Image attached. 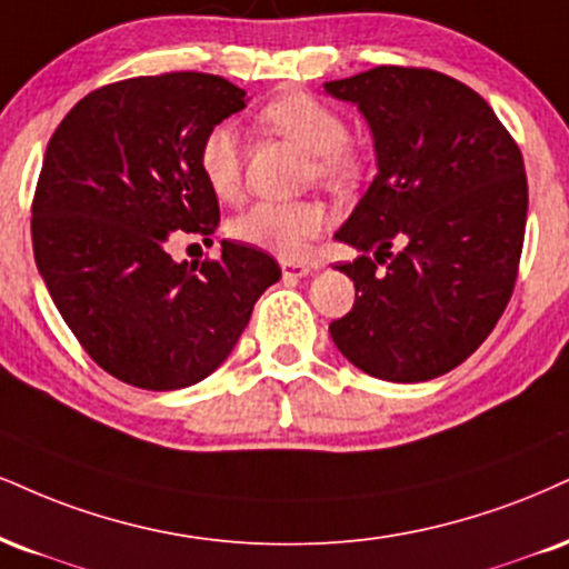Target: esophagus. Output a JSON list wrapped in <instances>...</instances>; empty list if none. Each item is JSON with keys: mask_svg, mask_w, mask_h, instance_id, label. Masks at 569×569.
I'll list each match as a JSON object with an SVG mask.
<instances>
[{"mask_svg": "<svg viewBox=\"0 0 569 569\" xmlns=\"http://www.w3.org/2000/svg\"><path fill=\"white\" fill-rule=\"evenodd\" d=\"M280 270H283V278H305L312 272V264L307 262H280Z\"/></svg>", "mask_w": 569, "mask_h": 569, "instance_id": "1", "label": "esophagus"}]
</instances>
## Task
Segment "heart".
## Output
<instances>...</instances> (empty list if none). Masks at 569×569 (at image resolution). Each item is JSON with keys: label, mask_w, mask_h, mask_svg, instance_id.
<instances>
[{"label": "heart", "mask_w": 569, "mask_h": 569, "mask_svg": "<svg viewBox=\"0 0 569 569\" xmlns=\"http://www.w3.org/2000/svg\"><path fill=\"white\" fill-rule=\"evenodd\" d=\"M259 121L276 134L297 142L310 153L307 177L331 190H347L360 180L362 156L347 137V121L331 102L302 89L278 94L259 113ZM198 169L211 193L232 201L241 193V137L236 127L217 124L198 146ZM328 214L318 201H259L230 222L236 241L283 259L302 257L326 230Z\"/></svg>", "instance_id": "1"}]
</instances>
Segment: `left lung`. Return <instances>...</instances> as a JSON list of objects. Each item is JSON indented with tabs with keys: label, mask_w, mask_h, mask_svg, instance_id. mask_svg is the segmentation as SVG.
Listing matches in <instances>:
<instances>
[{
	"label": "left lung",
	"mask_w": 569,
	"mask_h": 569,
	"mask_svg": "<svg viewBox=\"0 0 569 569\" xmlns=\"http://www.w3.org/2000/svg\"><path fill=\"white\" fill-rule=\"evenodd\" d=\"M323 89L358 106L379 169L333 236L358 259L337 267L355 305L328 331L368 376L437 379L488 339L515 291L522 153L488 102L445 73L379 66ZM392 242L403 251L392 256Z\"/></svg>",
	"instance_id": "8db88e82"
}]
</instances>
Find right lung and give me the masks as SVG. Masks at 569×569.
I'll return each mask as SVG.
<instances>
[{
	"label": "right lung",
	"instance_id": "obj_1",
	"mask_svg": "<svg viewBox=\"0 0 569 569\" xmlns=\"http://www.w3.org/2000/svg\"><path fill=\"white\" fill-rule=\"evenodd\" d=\"M243 108V89L211 73L137 77L89 92L50 137L33 259L89 358L127 385L169 392L207 379L280 280L254 246L222 241L201 264L167 251L172 232L217 228L198 146Z\"/></svg>",
	"mask_w": 569,
	"mask_h": 569
}]
</instances>
